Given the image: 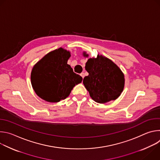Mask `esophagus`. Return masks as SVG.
Instances as JSON below:
<instances>
[{"label": "esophagus", "mask_w": 160, "mask_h": 160, "mask_svg": "<svg viewBox=\"0 0 160 160\" xmlns=\"http://www.w3.org/2000/svg\"><path fill=\"white\" fill-rule=\"evenodd\" d=\"M80 76L83 78H84V76H85L84 73H80Z\"/></svg>", "instance_id": "obj_1"}]
</instances>
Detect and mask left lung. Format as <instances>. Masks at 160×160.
<instances>
[{"instance_id":"1","label":"left lung","mask_w":160,"mask_h":160,"mask_svg":"<svg viewBox=\"0 0 160 160\" xmlns=\"http://www.w3.org/2000/svg\"><path fill=\"white\" fill-rule=\"evenodd\" d=\"M85 70L88 75L84 77L83 83L93 100L102 104L120 96L124 88V75L112 61L102 56L90 58Z\"/></svg>"}]
</instances>
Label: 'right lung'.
Segmentation results:
<instances>
[{"label":"right lung","mask_w":160,"mask_h":160,"mask_svg":"<svg viewBox=\"0 0 160 160\" xmlns=\"http://www.w3.org/2000/svg\"><path fill=\"white\" fill-rule=\"evenodd\" d=\"M69 51L59 48L45 55L33 68L31 82L35 93L42 99L58 102L66 99L82 77L67 64Z\"/></svg>","instance_id":"1"}]
</instances>
